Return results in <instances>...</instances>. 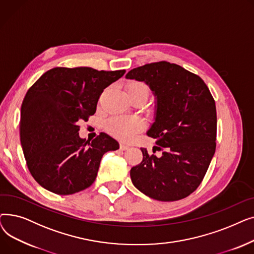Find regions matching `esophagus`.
<instances>
[{
	"mask_svg": "<svg viewBox=\"0 0 254 254\" xmlns=\"http://www.w3.org/2000/svg\"><path fill=\"white\" fill-rule=\"evenodd\" d=\"M129 148L128 145H126V144H120V149L122 150H127Z\"/></svg>",
	"mask_w": 254,
	"mask_h": 254,
	"instance_id": "esophagus-1",
	"label": "esophagus"
}]
</instances>
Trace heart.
Here are the masks:
<instances>
[{
	"instance_id": "b5f03b06",
	"label": "heart",
	"mask_w": 254,
	"mask_h": 254,
	"mask_svg": "<svg viewBox=\"0 0 254 254\" xmlns=\"http://www.w3.org/2000/svg\"><path fill=\"white\" fill-rule=\"evenodd\" d=\"M142 88L148 91V88L143 83H131L127 90ZM106 127L111 134L120 140L129 141L134 138L138 132L144 129L145 124L138 117H120L115 116L110 118L106 124Z\"/></svg>"
}]
</instances>
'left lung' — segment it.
<instances>
[{
  "label": "left lung",
  "mask_w": 254,
  "mask_h": 254,
  "mask_svg": "<svg viewBox=\"0 0 254 254\" xmlns=\"http://www.w3.org/2000/svg\"><path fill=\"white\" fill-rule=\"evenodd\" d=\"M126 78L151 89L154 123L146 134L163 150L156 156L141 148L143 161L130 169L131 182L157 201L184 198L201 184L215 153L217 118L210 90L197 75L168 62L138 66Z\"/></svg>",
  "instance_id": "8db88e82"
}]
</instances>
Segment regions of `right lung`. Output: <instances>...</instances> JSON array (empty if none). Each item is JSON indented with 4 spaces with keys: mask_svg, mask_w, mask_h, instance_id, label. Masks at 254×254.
Wrapping results in <instances>:
<instances>
[{
    "mask_svg": "<svg viewBox=\"0 0 254 254\" xmlns=\"http://www.w3.org/2000/svg\"><path fill=\"white\" fill-rule=\"evenodd\" d=\"M125 73L88 66L53 68L26 92L20 109V143L31 174L42 188L63 195L89 188L103 155L119 148L105 132L91 143L80 138L78 124L95 114L104 88Z\"/></svg>",
    "mask_w": 254,
    "mask_h": 254,
    "instance_id": "obj_1",
    "label": "right lung"
}]
</instances>
